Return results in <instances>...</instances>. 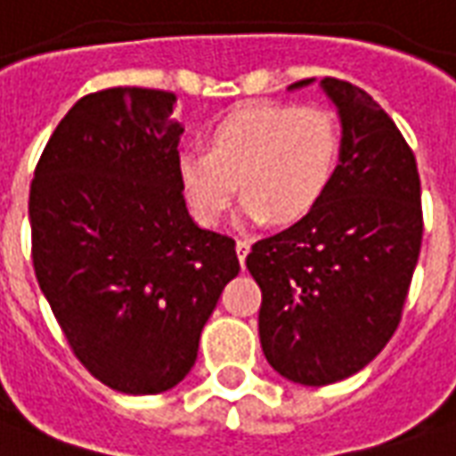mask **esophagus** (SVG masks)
<instances>
[{
	"label": "esophagus",
	"mask_w": 456,
	"mask_h": 456,
	"mask_svg": "<svg viewBox=\"0 0 456 456\" xmlns=\"http://www.w3.org/2000/svg\"><path fill=\"white\" fill-rule=\"evenodd\" d=\"M235 253H238V260H240V265H243L248 258V253H250V243H248L246 238H238V240H235Z\"/></svg>",
	"instance_id": "1"
}]
</instances>
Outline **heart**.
I'll return each instance as SVG.
<instances>
[{
  "label": "heart",
  "mask_w": 456,
  "mask_h": 456,
  "mask_svg": "<svg viewBox=\"0 0 456 456\" xmlns=\"http://www.w3.org/2000/svg\"><path fill=\"white\" fill-rule=\"evenodd\" d=\"M340 153V124L328 109L248 102L210 128L208 149L181 151L175 174L203 225L223 221L238 183L250 221L288 225L318 208Z\"/></svg>",
  "instance_id": "obj_1"
}]
</instances>
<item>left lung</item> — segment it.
<instances>
[{
	"label": "left lung",
	"mask_w": 456,
	"mask_h": 456,
	"mask_svg": "<svg viewBox=\"0 0 456 456\" xmlns=\"http://www.w3.org/2000/svg\"><path fill=\"white\" fill-rule=\"evenodd\" d=\"M320 84L340 111L338 174L318 208L246 258L263 293L265 360L310 387L360 372L390 342L425 231L417 161L400 128L360 86Z\"/></svg>",
	"instance_id": "obj_1"
}]
</instances>
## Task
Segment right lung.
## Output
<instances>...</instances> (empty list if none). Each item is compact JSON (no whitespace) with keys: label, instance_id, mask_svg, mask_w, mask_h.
Masks as SVG:
<instances>
[{"label":"right lung","instance_id":"1","mask_svg":"<svg viewBox=\"0 0 456 456\" xmlns=\"http://www.w3.org/2000/svg\"><path fill=\"white\" fill-rule=\"evenodd\" d=\"M175 94L116 86L59 121L29 188L31 260L78 362L126 395L175 387L240 270L235 240L191 221Z\"/></svg>","mask_w":456,"mask_h":456}]
</instances>
